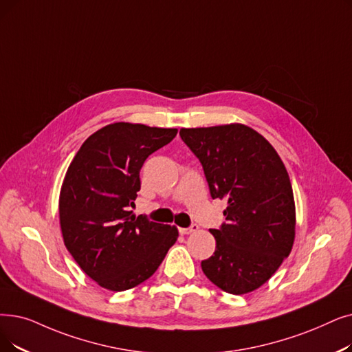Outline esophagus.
<instances>
[{
  "label": "esophagus",
  "instance_id": "obj_1",
  "mask_svg": "<svg viewBox=\"0 0 352 352\" xmlns=\"http://www.w3.org/2000/svg\"><path fill=\"white\" fill-rule=\"evenodd\" d=\"M198 230V224H191L188 227H179L178 232L179 234H190V233H194Z\"/></svg>",
  "mask_w": 352,
  "mask_h": 352
}]
</instances>
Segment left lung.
Masks as SVG:
<instances>
[{"label": "left lung", "mask_w": 352, "mask_h": 352, "mask_svg": "<svg viewBox=\"0 0 352 352\" xmlns=\"http://www.w3.org/2000/svg\"><path fill=\"white\" fill-rule=\"evenodd\" d=\"M181 140L201 162L212 198H226V221L211 228L216 252L206 276L232 295L266 283L295 239V201L286 168L254 129L240 125L182 128Z\"/></svg>", "instance_id": "8db88e82"}]
</instances>
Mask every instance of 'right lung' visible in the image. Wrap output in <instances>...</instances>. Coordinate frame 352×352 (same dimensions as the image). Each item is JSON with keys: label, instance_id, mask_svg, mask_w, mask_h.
Listing matches in <instances>:
<instances>
[{"label": "right lung", "instance_id": "add662e5", "mask_svg": "<svg viewBox=\"0 0 352 352\" xmlns=\"http://www.w3.org/2000/svg\"><path fill=\"white\" fill-rule=\"evenodd\" d=\"M177 129L116 122L83 142L66 173L58 214L63 240L89 278L122 292L138 286L177 241V227L133 216L145 160Z\"/></svg>", "mask_w": 352, "mask_h": 352}]
</instances>
